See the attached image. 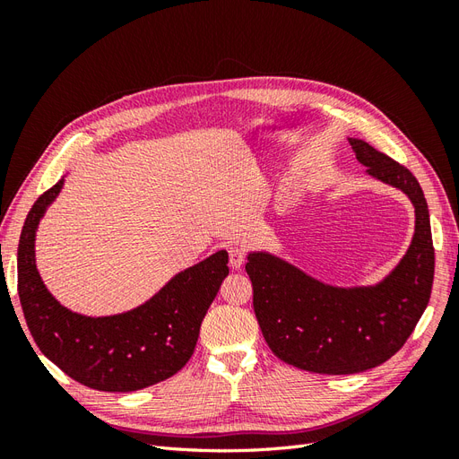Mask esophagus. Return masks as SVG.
Masks as SVG:
<instances>
[{"label":"esophagus","instance_id":"esophagus-1","mask_svg":"<svg viewBox=\"0 0 459 459\" xmlns=\"http://www.w3.org/2000/svg\"><path fill=\"white\" fill-rule=\"evenodd\" d=\"M230 264H231V268H241L243 264H245V260H247V251L243 247H239V245H231L230 247Z\"/></svg>","mask_w":459,"mask_h":459}]
</instances>
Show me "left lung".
<instances>
[{
  "label": "left lung",
  "instance_id": "obj_1",
  "mask_svg": "<svg viewBox=\"0 0 459 459\" xmlns=\"http://www.w3.org/2000/svg\"><path fill=\"white\" fill-rule=\"evenodd\" d=\"M356 159L415 206V235L396 270L375 287L337 289L319 283L270 255H251L247 273L253 307L270 351L285 364L324 375L377 368L410 339L423 316L435 277L429 208L415 176L362 140Z\"/></svg>",
  "mask_w": 459,
  "mask_h": 459
}]
</instances>
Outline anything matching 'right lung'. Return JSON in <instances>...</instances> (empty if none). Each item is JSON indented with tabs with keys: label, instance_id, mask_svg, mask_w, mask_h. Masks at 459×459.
Wrapping results in <instances>:
<instances>
[{
	"label": "right lung",
	"instance_id": "add662e5",
	"mask_svg": "<svg viewBox=\"0 0 459 459\" xmlns=\"http://www.w3.org/2000/svg\"><path fill=\"white\" fill-rule=\"evenodd\" d=\"M63 182L41 193L19 239L17 289L26 325L38 349L68 377L105 393H132L182 369L195 351L203 317L230 273L228 253L218 251L166 285L143 307L110 317L68 312L41 283L34 235L41 214Z\"/></svg>",
	"mask_w": 459,
	"mask_h": 459
}]
</instances>
